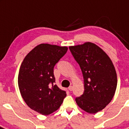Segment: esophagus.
<instances>
[{
  "instance_id": "esophagus-1",
  "label": "esophagus",
  "mask_w": 129,
  "mask_h": 129,
  "mask_svg": "<svg viewBox=\"0 0 129 129\" xmlns=\"http://www.w3.org/2000/svg\"><path fill=\"white\" fill-rule=\"evenodd\" d=\"M69 91H72V90H73V87H72V86H70L69 87Z\"/></svg>"
}]
</instances>
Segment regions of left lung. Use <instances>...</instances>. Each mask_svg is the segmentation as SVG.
Instances as JSON below:
<instances>
[{
    "instance_id": "1",
    "label": "left lung",
    "mask_w": 129,
    "mask_h": 129,
    "mask_svg": "<svg viewBox=\"0 0 129 129\" xmlns=\"http://www.w3.org/2000/svg\"><path fill=\"white\" fill-rule=\"evenodd\" d=\"M83 76L84 93L76 99L79 107L89 114L102 110L111 102L117 88V78L113 62L94 43L69 47Z\"/></svg>"
}]
</instances>
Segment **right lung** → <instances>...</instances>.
<instances>
[{"label":"right lung","mask_w":129,"mask_h":129,"mask_svg":"<svg viewBox=\"0 0 129 129\" xmlns=\"http://www.w3.org/2000/svg\"><path fill=\"white\" fill-rule=\"evenodd\" d=\"M68 50L67 46L41 44L27 54L18 74L21 95L30 109L44 115L59 108L67 96L54 83L53 68Z\"/></svg>","instance_id":"add662e5"}]
</instances>
